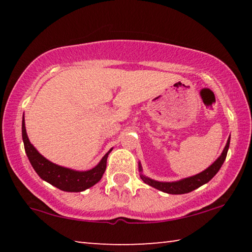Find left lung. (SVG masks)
I'll return each mask as SVG.
<instances>
[{
    "instance_id": "8db88e82",
    "label": "left lung",
    "mask_w": 252,
    "mask_h": 252,
    "mask_svg": "<svg viewBox=\"0 0 252 252\" xmlns=\"http://www.w3.org/2000/svg\"><path fill=\"white\" fill-rule=\"evenodd\" d=\"M229 144H230V136H229L227 144H225L222 153H221V156L218 158V159L213 162L210 167L204 170V171L195 174V176L181 179V180L174 181V182L157 181V180H153V179L148 178L144 176V174H142V167L139 162V171L141 172L140 173V178L142 179L144 183H147V185L156 188V189L162 191V192L170 193V194H183V193L191 192V191L195 190L197 188L203 186L204 183L210 181L211 179L216 176L217 172L220 170L221 165L223 164L225 157H227Z\"/></svg>"
}]
</instances>
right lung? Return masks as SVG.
I'll list each match as a JSON object with an SVG mask.
<instances>
[{"label":"right lung","mask_w":252,"mask_h":252,"mask_svg":"<svg viewBox=\"0 0 252 252\" xmlns=\"http://www.w3.org/2000/svg\"><path fill=\"white\" fill-rule=\"evenodd\" d=\"M22 138L25 153L29 158L30 163L32 164L33 169L39 174V177L49 182L50 185L57 187L62 191H66V192H81L99 182L105 171L106 159H108L109 153L112 151L111 149L109 152H106L105 156L93 169L88 170V171H76V170L55 164L39 153L28 138L24 117L22 120Z\"/></svg>","instance_id":"add662e5"}]
</instances>
